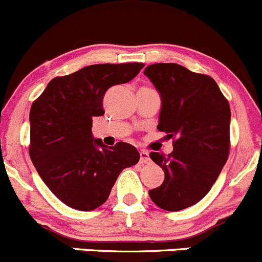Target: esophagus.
<instances>
[{
  "label": "esophagus",
  "instance_id": "esophagus-1",
  "mask_svg": "<svg viewBox=\"0 0 262 262\" xmlns=\"http://www.w3.org/2000/svg\"><path fill=\"white\" fill-rule=\"evenodd\" d=\"M150 161V156L149 152L146 150H141L140 151V163L141 164H146Z\"/></svg>",
  "mask_w": 262,
  "mask_h": 262
}]
</instances>
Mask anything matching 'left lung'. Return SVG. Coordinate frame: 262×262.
Instances as JSON below:
<instances>
[{
    "mask_svg": "<svg viewBox=\"0 0 262 262\" xmlns=\"http://www.w3.org/2000/svg\"><path fill=\"white\" fill-rule=\"evenodd\" d=\"M144 74L160 92L158 130L174 147L169 155L150 152L165 179L149 195L161 209L182 211L207 195L227 161L230 103L213 78L179 64H151Z\"/></svg>",
    "mask_w": 262,
    "mask_h": 262,
    "instance_id": "left-lung-1",
    "label": "left lung"
}]
</instances>
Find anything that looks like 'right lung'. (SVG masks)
Here are the masks:
<instances>
[{"mask_svg": "<svg viewBox=\"0 0 262 262\" xmlns=\"http://www.w3.org/2000/svg\"><path fill=\"white\" fill-rule=\"evenodd\" d=\"M144 63L94 64L55 77L32 102L29 154L42 182L64 204L93 211L104 203L118 175L140 154L127 142L107 147L92 136V122L104 115L108 88L130 82Z\"/></svg>", "mask_w": 262, "mask_h": 262, "instance_id": "1", "label": "right lung"}]
</instances>
